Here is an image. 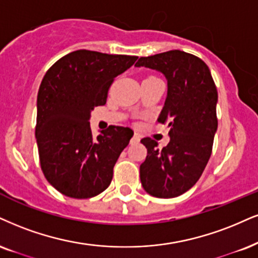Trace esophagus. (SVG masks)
I'll use <instances>...</instances> for the list:
<instances>
[{"label":"esophagus","instance_id":"obj_1","mask_svg":"<svg viewBox=\"0 0 258 258\" xmlns=\"http://www.w3.org/2000/svg\"><path fill=\"white\" fill-rule=\"evenodd\" d=\"M130 142H132V144H139V142H140V135L138 134V133H135V134L133 135V138H132V140H130Z\"/></svg>","mask_w":258,"mask_h":258}]
</instances>
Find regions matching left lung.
Returning a JSON list of instances; mask_svg holds the SVG:
<instances>
[{
    "mask_svg": "<svg viewBox=\"0 0 258 258\" xmlns=\"http://www.w3.org/2000/svg\"><path fill=\"white\" fill-rule=\"evenodd\" d=\"M136 67L161 72L167 79V97L159 123L170 126V142L145 138L147 157L140 179L149 195L172 199L195 185L212 155L218 129V90L208 66L200 57L180 50L140 57Z\"/></svg>",
    "mask_w": 258,
    "mask_h": 258,
    "instance_id": "obj_1",
    "label": "left lung"
}]
</instances>
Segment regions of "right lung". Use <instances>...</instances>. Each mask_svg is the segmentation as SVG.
<instances>
[{
    "label": "right lung",
    "mask_w": 258,
    "mask_h": 258,
    "mask_svg": "<svg viewBox=\"0 0 258 258\" xmlns=\"http://www.w3.org/2000/svg\"><path fill=\"white\" fill-rule=\"evenodd\" d=\"M136 59L76 50L44 75L37 98L38 153L46 180L63 195L91 199L110 185L114 164L134 132L110 125L94 138L91 111L106 104L114 78Z\"/></svg>",
    "instance_id": "1"
}]
</instances>
